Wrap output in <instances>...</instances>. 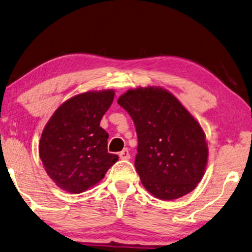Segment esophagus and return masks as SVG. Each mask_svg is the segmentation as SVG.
<instances>
[{"label": "esophagus", "instance_id": "obj_1", "mask_svg": "<svg viewBox=\"0 0 252 252\" xmlns=\"http://www.w3.org/2000/svg\"><path fill=\"white\" fill-rule=\"evenodd\" d=\"M119 156H120V158H121V159H129V158H130V153H129V150H127L126 148L123 149L122 152H120Z\"/></svg>", "mask_w": 252, "mask_h": 252}]
</instances>
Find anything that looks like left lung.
I'll use <instances>...</instances> for the list:
<instances>
[{"label":"left lung","mask_w":252,"mask_h":252,"mask_svg":"<svg viewBox=\"0 0 252 252\" xmlns=\"http://www.w3.org/2000/svg\"><path fill=\"white\" fill-rule=\"evenodd\" d=\"M118 103L136 126L134 167L153 196L173 200L192 191L205 174L206 134L199 122L168 90L130 89Z\"/></svg>","instance_id":"obj_1"}]
</instances>
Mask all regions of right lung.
<instances>
[{"mask_svg": "<svg viewBox=\"0 0 252 252\" xmlns=\"http://www.w3.org/2000/svg\"><path fill=\"white\" fill-rule=\"evenodd\" d=\"M114 90L87 92L65 100L45 126L39 157L60 189L81 193L97 185L119 156L107 152L108 133L100 120L114 99Z\"/></svg>", "mask_w": 252, "mask_h": 252, "instance_id": "1", "label": "right lung"}]
</instances>
